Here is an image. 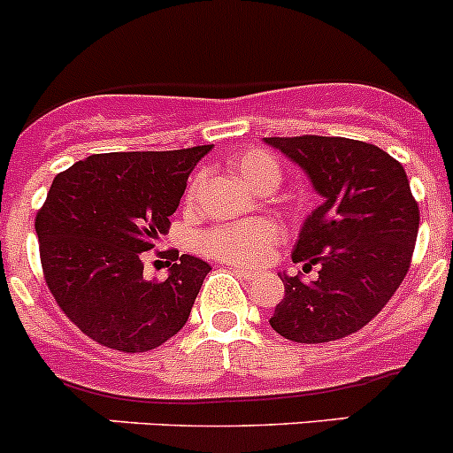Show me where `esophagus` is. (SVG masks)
<instances>
[{
	"label": "esophagus",
	"mask_w": 453,
	"mask_h": 453,
	"mask_svg": "<svg viewBox=\"0 0 453 453\" xmlns=\"http://www.w3.org/2000/svg\"><path fill=\"white\" fill-rule=\"evenodd\" d=\"M230 272H232V274L241 276V279H243V280H254V279H257V272L245 270V267H239V265H230Z\"/></svg>",
	"instance_id": "34e87169"
}]
</instances>
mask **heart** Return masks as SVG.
<instances>
[{"label":"heart","mask_w":453,"mask_h":453,"mask_svg":"<svg viewBox=\"0 0 453 453\" xmlns=\"http://www.w3.org/2000/svg\"><path fill=\"white\" fill-rule=\"evenodd\" d=\"M230 168L254 190L276 188L280 181V164L272 152L261 148H248L230 157ZM201 181L196 174L186 190V203L192 205L199 199ZM280 227L270 219H252V221L221 223L199 234L201 252L219 261L234 265H261L270 258L272 250L279 243Z\"/></svg>","instance_id":"b5f03b06"}]
</instances>
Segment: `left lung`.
Returning <instances> with one entry per match:
<instances>
[{"instance_id":"8db88e82","label":"left lung","mask_w":453,"mask_h":453,"mask_svg":"<svg viewBox=\"0 0 453 453\" xmlns=\"http://www.w3.org/2000/svg\"><path fill=\"white\" fill-rule=\"evenodd\" d=\"M301 165L323 203L305 219L292 261L316 280L280 276L285 298L270 325L294 343H329L365 327L411 265L418 203L394 157L345 137H265Z\"/></svg>"}]
</instances>
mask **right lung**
Instances as JSON below:
<instances>
[{
  "instance_id": "obj_1",
  "label": "right lung",
  "mask_w": 453,
  "mask_h": 453,
  "mask_svg": "<svg viewBox=\"0 0 453 453\" xmlns=\"http://www.w3.org/2000/svg\"><path fill=\"white\" fill-rule=\"evenodd\" d=\"M212 146L105 152L59 173L35 217L43 279L86 336L137 354L186 325L212 267L179 252L165 280L143 279V252L170 227L188 174Z\"/></svg>"
}]
</instances>
